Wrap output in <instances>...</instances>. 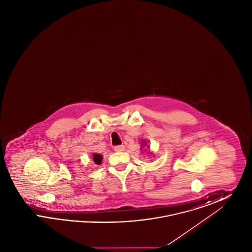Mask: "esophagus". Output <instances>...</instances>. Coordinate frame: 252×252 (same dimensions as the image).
<instances>
[{
  "label": "esophagus",
  "mask_w": 252,
  "mask_h": 252,
  "mask_svg": "<svg viewBox=\"0 0 252 252\" xmlns=\"http://www.w3.org/2000/svg\"><path fill=\"white\" fill-rule=\"evenodd\" d=\"M113 149L116 152H120V151H124L125 150V146L124 145H117V146H114Z\"/></svg>",
  "instance_id": "34e87169"
}]
</instances>
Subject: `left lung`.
I'll list each match as a JSON object with an SVG mask.
<instances>
[{"mask_svg": "<svg viewBox=\"0 0 252 252\" xmlns=\"http://www.w3.org/2000/svg\"><path fill=\"white\" fill-rule=\"evenodd\" d=\"M146 144H147L146 141H142V147L141 148H143L144 146H146ZM147 147H148V149L150 148V146H147ZM149 154H152V152H149Z\"/></svg>", "mask_w": 252, "mask_h": 252, "instance_id": "obj_1", "label": "left lung"}]
</instances>
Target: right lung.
Instances as JSON below:
<instances>
[{"instance_id":"right-lung-1","label":"right lung","mask_w":252,"mask_h":252,"mask_svg":"<svg viewBox=\"0 0 252 252\" xmlns=\"http://www.w3.org/2000/svg\"><path fill=\"white\" fill-rule=\"evenodd\" d=\"M93 158H94V161L95 162L97 165H101V163H102V160H103V156H102L101 154H97V153H94V154L93 155Z\"/></svg>"}]
</instances>
